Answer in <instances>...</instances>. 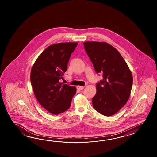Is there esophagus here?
Instances as JSON below:
<instances>
[{
    "label": "esophagus",
    "mask_w": 157,
    "mask_h": 157,
    "mask_svg": "<svg viewBox=\"0 0 157 157\" xmlns=\"http://www.w3.org/2000/svg\"><path fill=\"white\" fill-rule=\"evenodd\" d=\"M83 88H84V87L81 86H77V89L78 90H82L83 89Z\"/></svg>",
    "instance_id": "obj_1"
}]
</instances>
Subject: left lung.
Returning a JSON list of instances; mask_svg holds the SVG:
<instances>
[{
  "instance_id": "1",
  "label": "left lung",
  "mask_w": 157,
  "mask_h": 157,
  "mask_svg": "<svg viewBox=\"0 0 157 157\" xmlns=\"http://www.w3.org/2000/svg\"><path fill=\"white\" fill-rule=\"evenodd\" d=\"M83 45L96 72L103 74V79L96 85L93 106L104 116H112L130 98L133 82L131 71L120 52L109 44L85 41Z\"/></svg>"
}]
</instances>
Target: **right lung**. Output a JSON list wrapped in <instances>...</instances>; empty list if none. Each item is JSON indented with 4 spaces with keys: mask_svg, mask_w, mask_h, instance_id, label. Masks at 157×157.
Returning <instances> with one entry per match:
<instances>
[{
    "mask_svg": "<svg viewBox=\"0 0 157 157\" xmlns=\"http://www.w3.org/2000/svg\"><path fill=\"white\" fill-rule=\"evenodd\" d=\"M78 43L54 44L37 57L30 75L33 93L40 105L52 114H58L70 107L76 88L60 82L71 53Z\"/></svg>",
    "mask_w": 157,
    "mask_h": 157,
    "instance_id": "obj_1",
    "label": "right lung"
}]
</instances>
